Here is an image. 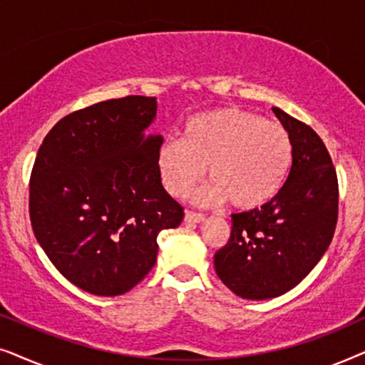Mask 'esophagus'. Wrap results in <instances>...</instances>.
Instances as JSON below:
<instances>
[{
    "label": "esophagus",
    "mask_w": 365,
    "mask_h": 365,
    "mask_svg": "<svg viewBox=\"0 0 365 365\" xmlns=\"http://www.w3.org/2000/svg\"><path fill=\"white\" fill-rule=\"evenodd\" d=\"M204 221H206V216H204V214H197V212H192V211H186V214H184V222L199 224V222H204Z\"/></svg>",
    "instance_id": "34e87169"
}]
</instances>
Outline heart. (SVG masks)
<instances>
[{
  "instance_id": "1",
  "label": "heart",
  "mask_w": 365,
  "mask_h": 365,
  "mask_svg": "<svg viewBox=\"0 0 365 365\" xmlns=\"http://www.w3.org/2000/svg\"><path fill=\"white\" fill-rule=\"evenodd\" d=\"M291 164L286 128L234 106L187 119L182 139H168L158 151L159 178L176 197L186 196L207 166L212 181L194 194L201 206L232 201L239 209L262 207L282 189Z\"/></svg>"
}]
</instances>
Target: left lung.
<instances>
[{
	"instance_id": "left-lung-1",
	"label": "left lung",
	"mask_w": 365,
	"mask_h": 365,
	"mask_svg": "<svg viewBox=\"0 0 365 365\" xmlns=\"http://www.w3.org/2000/svg\"><path fill=\"white\" fill-rule=\"evenodd\" d=\"M272 111L291 136V171L271 202L232 214L231 237L214 254L224 286L251 301L296 287L326 254L337 222V174L322 139L282 109Z\"/></svg>"
}]
</instances>
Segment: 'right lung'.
<instances>
[{
  "instance_id": "obj_1",
  "label": "right lung",
  "mask_w": 365,
  "mask_h": 365,
  "mask_svg": "<svg viewBox=\"0 0 365 365\" xmlns=\"http://www.w3.org/2000/svg\"><path fill=\"white\" fill-rule=\"evenodd\" d=\"M156 98L109 99L68 114L46 134L29 179L33 232L53 266L94 296H121L158 256V234L182 207L158 171L161 134H146Z\"/></svg>"
}]
</instances>
